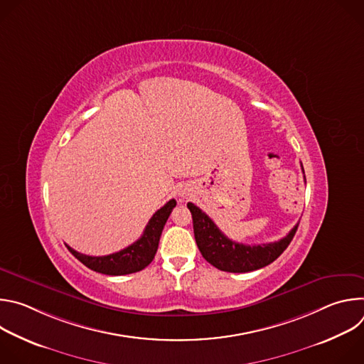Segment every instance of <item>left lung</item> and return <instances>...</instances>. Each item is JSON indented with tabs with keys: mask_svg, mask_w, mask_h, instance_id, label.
Segmentation results:
<instances>
[{
	"mask_svg": "<svg viewBox=\"0 0 364 364\" xmlns=\"http://www.w3.org/2000/svg\"><path fill=\"white\" fill-rule=\"evenodd\" d=\"M187 207L191 212L194 237L200 253L207 262L225 272H250L272 264L288 247L298 229V225H295L291 232L278 242L250 246L237 243L225 236L215 222L193 203H187Z\"/></svg>",
	"mask_w": 364,
	"mask_h": 364,
	"instance_id": "1",
	"label": "left lung"
}]
</instances>
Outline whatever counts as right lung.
<instances>
[{"instance_id": "1", "label": "right lung", "mask_w": 364, "mask_h": 364, "mask_svg": "<svg viewBox=\"0 0 364 364\" xmlns=\"http://www.w3.org/2000/svg\"><path fill=\"white\" fill-rule=\"evenodd\" d=\"M176 200L171 198L168 203H166L160 210L155 212L152 218L149 219L142 236L129 245L128 247L105 255V256H89L76 252L70 246L68 249L72 252V255L79 259V261L87 267L89 269L105 274V275H128L138 271H142L145 267H148L152 259L157 253L159 242L164 229V225L171 215L173 209L176 207Z\"/></svg>"}]
</instances>
